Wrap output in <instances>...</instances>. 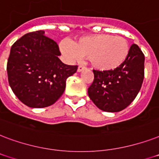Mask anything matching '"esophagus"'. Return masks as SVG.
Returning <instances> with one entry per match:
<instances>
[{"instance_id":"1","label":"esophagus","mask_w":159,"mask_h":159,"mask_svg":"<svg viewBox=\"0 0 159 159\" xmlns=\"http://www.w3.org/2000/svg\"><path fill=\"white\" fill-rule=\"evenodd\" d=\"M85 67H84V66H79V67H78V70H77V71H78V72H81V71L82 70H85Z\"/></svg>"}]
</instances>
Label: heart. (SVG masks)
Instances as JSON below:
<instances>
[{
    "instance_id": "b5f03b06",
    "label": "heart",
    "mask_w": 159,
    "mask_h": 159,
    "mask_svg": "<svg viewBox=\"0 0 159 159\" xmlns=\"http://www.w3.org/2000/svg\"><path fill=\"white\" fill-rule=\"evenodd\" d=\"M60 49L70 60L89 58L91 65L100 70L119 68L126 61L130 52L129 42L126 38L108 34L83 36L74 44L62 40Z\"/></svg>"
}]
</instances>
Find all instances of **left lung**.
Wrapping results in <instances>:
<instances>
[{
    "instance_id": "1",
    "label": "left lung",
    "mask_w": 159,
    "mask_h": 159,
    "mask_svg": "<svg viewBox=\"0 0 159 159\" xmlns=\"http://www.w3.org/2000/svg\"><path fill=\"white\" fill-rule=\"evenodd\" d=\"M89 96L99 109L119 112L136 98L144 78V55L136 44L130 47L126 61L112 70H93Z\"/></svg>"
}]
</instances>
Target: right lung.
I'll list each match as a JSON object with an SVG mask.
<instances>
[{
    "label": "right lung",
    "mask_w": 159,
    "mask_h": 159,
    "mask_svg": "<svg viewBox=\"0 0 159 159\" xmlns=\"http://www.w3.org/2000/svg\"><path fill=\"white\" fill-rule=\"evenodd\" d=\"M57 43L37 30L23 35L12 45L7 60V75L13 93L27 106L45 108L55 104L66 89V80L77 66L59 59Z\"/></svg>",
    "instance_id": "add662e5"
}]
</instances>
